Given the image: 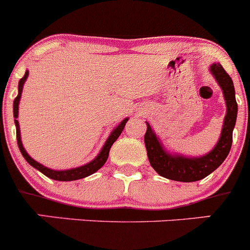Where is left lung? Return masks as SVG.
Segmentation results:
<instances>
[{
  "label": "left lung",
  "mask_w": 250,
  "mask_h": 250,
  "mask_svg": "<svg viewBox=\"0 0 250 250\" xmlns=\"http://www.w3.org/2000/svg\"><path fill=\"white\" fill-rule=\"evenodd\" d=\"M210 72L222 87L225 104H227V115L224 118L219 141L216 143L210 152L199 158H188V156L178 155V154L173 155L163 147L155 132L152 131L149 123H146L147 129L144 140L147 158L151 167L159 175L170 179V180H175V182H198L213 173L228 156L231 147V141H233V129L235 126L238 112L235 90H234L230 76L227 74L220 63H213L210 66Z\"/></svg>",
  "instance_id": "obj_1"
}]
</instances>
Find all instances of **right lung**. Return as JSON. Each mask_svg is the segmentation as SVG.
<instances>
[{
  "label": "right lung",
  "instance_id": "add662e5",
  "mask_svg": "<svg viewBox=\"0 0 250 250\" xmlns=\"http://www.w3.org/2000/svg\"><path fill=\"white\" fill-rule=\"evenodd\" d=\"M28 76V71H26V74L23 75L21 80L19 83V95L16 96L15 101H13V118H15V125H16V135H17V144H19L20 147V151L21 154L23 155V158L27 160L28 164L31 167H34L35 169H37L39 171L46 175L47 178L50 179H54V180H59V182H71V180H77V179H83L86 178V176L91 175L94 174L95 171H98L101 167L106 163L107 160V156H109V151H110V147L112 146L116 139L120 136V134L123 132L124 127H125V124L127 123L129 119H124L120 124H119L118 126L115 127L112 130V132L110 134V136L107 138L106 140L105 145L103 146L101 151L99 152V155L94 159L92 161H90L89 164H85L83 167H74V169H68V170H52V169H48V167H43L42 164H40L37 163L36 160L31 158L28 155L27 152H26L25 147L22 146V141H21V136H20V125H19V121H17V116H19V103H20V99H21V94H22V87H23V83H25L26 79Z\"/></svg>",
  "mask_w": 250,
  "mask_h": 250
}]
</instances>
